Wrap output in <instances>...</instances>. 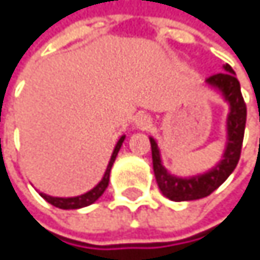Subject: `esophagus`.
I'll return each instance as SVG.
<instances>
[{"label": "esophagus", "mask_w": 260, "mask_h": 260, "mask_svg": "<svg viewBox=\"0 0 260 260\" xmlns=\"http://www.w3.org/2000/svg\"><path fill=\"white\" fill-rule=\"evenodd\" d=\"M151 124H153L151 117L146 115V114H139L134 120V126L137 129H140V131H146V129L151 127Z\"/></svg>", "instance_id": "1"}]
</instances>
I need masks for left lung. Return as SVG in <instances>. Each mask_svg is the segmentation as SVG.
<instances>
[{
  "label": "left lung",
  "instance_id": "obj_1",
  "mask_svg": "<svg viewBox=\"0 0 260 260\" xmlns=\"http://www.w3.org/2000/svg\"><path fill=\"white\" fill-rule=\"evenodd\" d=\"M206 84L217 90L229 106V112L226 117V145L218 164H215L207 172L193 176L181 178L172 175L162 164L157 142L153 137H149L156 182L162 195L172 201H192L211 195L234 172L240 159L246 123V106L234 70L231 65L226 63L223 65V73L207 78Z\"/></svg>",
  "mask_w": 260,
  "mask_h": 260
}]
</instances>
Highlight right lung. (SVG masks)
I'll use <instances>...</instances> for the list:
<instances>
[{"label":"right lung","mask_w":260,"mask_h":260,"mask_svg":"<svg viewBox=\"0 0 260 260\" xmlns=\"http://www.w3.org/2000/svg\"><path fill=\"white\" fill-rule=\"evenodd\" d=\"M124 139H126V136H121V137L118 139V142H117V145H115V148H114V151H112L111 160H109V164H107V168H106V172H104L103 179L92 188V190H88V192H85V193H82V195H78V197H68V198L51 197V195H46V193H42V192H40V197H42L43 200H46L49 204H53V206H56V207H59V209H67V211H68V209H81V207H85V206L93 204V203L104 193V190H106L107 185H109V178H111L112 165H114V162H115V159H117V154H118V151H120V148H121Z\"/></svg>","instance_id":"1"}]
</instances>
